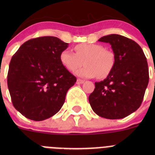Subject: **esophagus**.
Masks as SVG:
<instances>
[{"instance_id": "esophagus-1", "label": "esophagus", "mask_w": 155, "mask_h": 155, "mask_svg": "<svg viewBox=\"0 0 155 155\" xmlns=\"http://www.w3.org/2000/svg\"><path fill=\"white\" fill-rule=\"evenodd\" d=\"M85 82V80H82V79H78L77 81H76V84H78V85H79V84H82Z\"/></svg>"}]
</instances>
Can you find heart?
Instances as JSON below:
<instances>
[{"label": "heart", "instance_id": "obj_1", "mask_svg": "<svg viewBox=\"0 0 155 155\" xmlns=\"http://www.w3.org/2000/svg\"><path fill=\"white\" fill-rule=\"evenodd\" d=\"M76 53L70 50L61 52L59 59L64 68L69 71H75L84 61L85 66L76 71V74L82 78L104 79L115 68V55L111 50L96 43H84L74 47Z\"/></svg>", "mask_w": 155, "mask_h": 155}]
</instances>
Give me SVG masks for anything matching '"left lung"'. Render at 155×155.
I'll use <instances>...</instances> for the list:
<instances>
[{
	"label": "left lung",
	"instance_id": "obj_1",
	"mask_svg": "<svg viewBox=\"0 0 155 155\" xmlns=\"http://www.w3.org/2000/svg\"><path fill=\"white\" fill-rule=\"evenodd\" d=\"M109 43L115 55V68L104 81L95 82L89 95L94 112L108 119H120L139 109L149 80L146 58L134 40L118 34L98 40Z\"/></svg>",
	"mask_w": 155,
	"mask_h": 155
}]
</instances>
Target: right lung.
Instances as JSON below:
<instances>
[{"mask_svg":"<svg viewBox=\"0 0 155 155\" xmlns=\"http://www.w3.org/2000/svg\"><path fill=\"white\" fill-rule=\"evenodd\" d=\"M55 37H41L23 43L10 61L7 85L12 104L28 119L43 121L64 104L76 78L61 64L68 47Z\"/></svg>","mask_w":155,"mask_h":155,"instance_id":"add662e5","label":"right lung"}]
</instances>
